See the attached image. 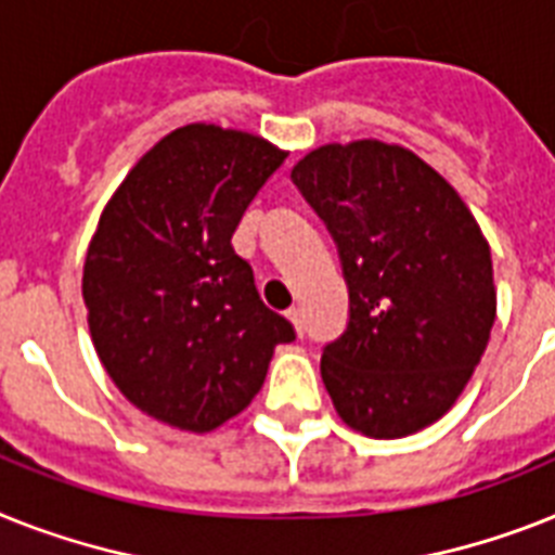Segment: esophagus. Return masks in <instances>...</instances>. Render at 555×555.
Masks as SVG:
<instances>
[{
    "mask_svg": "<svg viewBox=\"0 0 555 555\" xmlns=\"http://www.w3.org/2000/svg\"><path fill=\"white\" fill-rule=\"evenodd\" d=\"M286 318L292 320V323H295L297 334H300V337H304V320H300V311H297V309H288V311H286Z\"/></svg>",
    "mask_w": 555,
    "mask_h": 555,
    "instance_id": "esophagus-1",
    "label": "esophagus"
}]
</instances>
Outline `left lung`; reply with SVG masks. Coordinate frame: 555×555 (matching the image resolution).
<instances>
[{
	"label": "left lung",
	"mask_w": 555,
	"mask_h": 555,
	"mask_svg": "<svg viewBox=\"0 0 555 555\" xmlns=\"http://www.w3.org/2000/svg\"><path fill=\"white\" fill-rule=\"evenodd\" d=\"M292 181L326 223L349 286V323L320 360L337 414L374 439L437 423L496 318L479 223L437 169L383 141L320 146Z\"/></svg>",
	"instance_id": "obj_1"
}]
</instances>
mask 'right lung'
Listing matches in <instances>:
<instances>
[{"label":"right lung","mask_w":555,"mask_h":555,"mask_svg":"<svg viewBox=\"0 0 555 555\" xmlns=\"http://www.w3.org/2000/svg\"><path fill=\"white\" fill-rule=\"evenodd\" d=\"M286 155L258 135L186 124L104 206L81 295L95 351L127 400L184 431L241 414L295 326L258 295L232 235Z\"/></svg>","instance_id":"add662e5"}]
</instances>
